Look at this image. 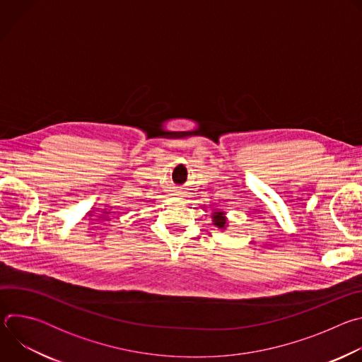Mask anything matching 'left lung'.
<instances>
[{
	"label": "left lung",
	"mask_w": 362,
	"mask_h": 362,
	"mask_svg": "<svg viewBox=\"0 0 362 362\" xmlns=\"http://www.w3.org/2000/svg\"><path fill=\"white\" fill-rule=\"evenodd\" d=\"M212 218H214V222H215V225H216L218 228H221V229L225 228L226 219H225V214H223V212H215Z\"/></svg>",
	"instance_id": "1"
}]
</instances>
